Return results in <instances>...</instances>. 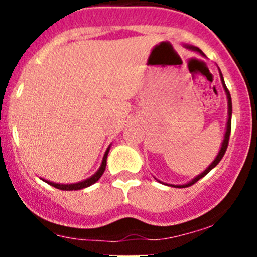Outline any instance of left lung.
Returning a JSON list of instances; mask_svg holds the SVG:
<instances>
[{"mask_svg": "<svg viewBox=\"0 0 257 257\" xmlns=\"http://www.w3.org/2000/svg\"><path fill=\"white\" fill-rule=\"evenodd\" d=\"M184 47H185V48H188V49H190V51L198 52V53H200L201 56H205V54L203 53V51H201L200 48L195 47V46H190V45H184ZM219 73H220V79H221V83H222V88H224L225 93H226V98H227V123H226V131H225V134H224V141H222V143H221V147H220V150H219V153H217V155H216V157H215V159L212 160V163H211V164H210L209 167L206 168V169L204 170L203 173H201V174H199L198 177H195V178H194V179H191V180H190V181H188V183H186V184H181V185H174V184H165V183H163V181L158 180V179H157V180H158V181H160V183H162V184H165V185H169V186H174V188H188V186L193 185V184H195L196 181H198V180H200L201 178H204V177H205V175L208 174V173L210 172V170H211V169H214V168L216 167L217 164H219V162H220V160L222 159V157H224L225 152H226V149H227V144H229L230 132H231V114H232V103H231V95H230L229 90H227L226 85H225V82H224V77H222V74H221V71H220V68H219Z\"/></svg>", "mask_w": 257, "mask_h": 257, "instance_id": "left-lung-1", "label": "left lung"}]
</instances>
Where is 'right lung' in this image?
<instances>
[{
    "mask_svg": "<svg viewBox=\"0 0 257 257\" xmlns=\"http://www.w3.org/2000/svg\"><path fill=\"white\" fill-rule=\"evenodd\" d=\"M110 145H112V144H110ZM110 145L107 148V150H105L104 155H103L102 164H100L99 169H98L97 172H95L94 174H93L90 178L85 179V180L79 181V183H73V184H58V183H53V181L45 180V179H42V180L46 181V183L49 184V185H52V186H54V188L59 189V190H67V191H69V190H80V189H84V188H88V186L93 185V184L97 183V181L99 180V178L102 177L103 173H104L105 165H107L108 153H109V150H110Z\"/></svg>",
    "mask_w": 257,
    "mask_h": 257,
    "instance_id": "add662e5",
    "label": "right lung"
}]
</instances>
